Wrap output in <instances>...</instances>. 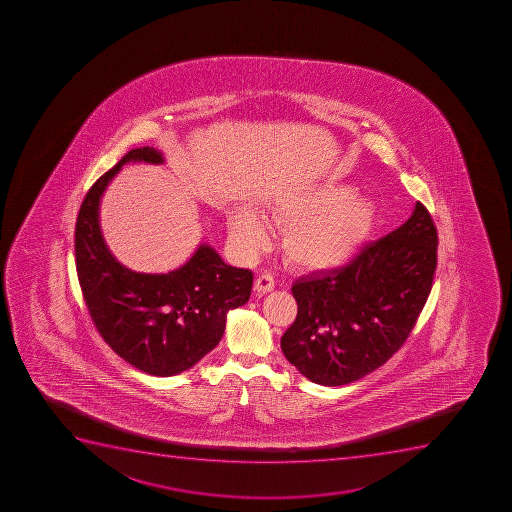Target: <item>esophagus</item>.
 Instances as JSON below:
<instances>
[{"label": "esophagus", "mask_w": 512, "mask_h": 512, "mask_svg": "<svg viewBox=\"0 0 512 512\" xmlns=\"http://www.w3.org/2000/svg\"><path fill=\"white\" fill-rule=\"evenodd\" d=\"M274 284L272 275L262 274L255 279V290H257V294H267V292L274 289Z\"/></svg>", "instance_id": "obj_1"}]
</instances>
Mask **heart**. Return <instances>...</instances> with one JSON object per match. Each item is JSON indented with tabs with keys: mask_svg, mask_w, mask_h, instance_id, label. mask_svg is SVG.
<instances>
[{
	"mask_svg": "<svg viewBox=\"0 0 512 512\" xmlns=\"http://www.w3.org/2000/svg\"><path fill=\"white\" fill-rule=\"evenodd\" d=\"M354 192L347 183H320L277 193L270 200L265 217L272 225L285 227L280 248L290 264L329 272L354 259L379 222L377 205ZM228 232L243 257H252L267 245L262 218L248 208L230 213Z\"/></svg>",
	"mask_w": 512,
	"mask_h": 512,
	"instance_id": "heart-1",
	"label": "heart"
}]
</instances>
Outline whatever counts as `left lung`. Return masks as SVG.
<instances>
[{
    "label": "left lung",
    "mask_w": 512,
    "mask_h": 512,
    "mask_svg": "<svg viewBox=\"0 0 512 512\" xmlns=\"http://www.w3.org/2000/svg\"><path fill=\"white\" fill-rule=\"evenodd\" d=\"M437 228L415 203L409 220L340 269L292 285L299 310L280 339L290 364L315 384H350L404 345L431 294Z\"/></svg>",
    "instance_id": "left-lung-1"
}]
</instances>
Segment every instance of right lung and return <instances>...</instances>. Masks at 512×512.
<instances>
[{"mask_svg": "<svg viewBox=\"0 0 512 512\" xmlns=\"http://www.w3.org/2000/svg\"><path fill=\"white\" fill-rule=\"evenodd\" d=\"M160 165L162 152L135 148L93 183L76 218V274L103 340L145 374L170 377L217 347L228 310L247 304L253 274L223 262L207 243L168 274H142L120 264L103 240L100 200L125 163Z\"/></svg>", "mask_w": 512, "mask_h": 512, "instance_id": "obj_1", "label": "right lung"}]
</instances>
